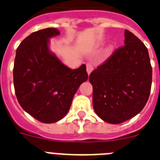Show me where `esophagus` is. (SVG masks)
Masks as SVG:
<instances>
[{"label": "esophagus", "mask_w": 160, "mask_h": 160, "mask_svg": "<svg viewBox=\"0 0 160 160\" xmlns=\"http://www.w3.org/2000/svg\"><path fill=\"white\" fill-rule=\"evenodd\" d=\"M86 67H87V72H88V75H90V73L93 70V68H92V66L90 63H88V64L86 65Z\"/></svg>", "instance_id": "obj_1"}]
</instances>
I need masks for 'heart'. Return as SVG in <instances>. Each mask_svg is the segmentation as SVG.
<instances>
[{
    "label": "heart",
    "instance_id": "b5f03b06",
    "mask_svg": "<svg viewBox=\"0 0 160 160\" xmlns=\"http://www.w3.org/2000/svg\"><path fill=\"white\" fill-rule=\"evenodd\" d=\"M112 48H113V46L112 45L109 46V47H108V49L106 50V52H105V54H106V55H109V54L110 53V51H111V50H112Z\"/></svg>",
    "mask_w": 160,
    "mask_h": 160
}]
</instances>
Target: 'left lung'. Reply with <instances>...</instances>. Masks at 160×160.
Listing matches in <instances>:
<instances>
[{
	"instance_id": "8db88e82",
	"label": "left lung",
	"mask_w": 160,
	"mask_h": 160,
	"mask_svg": "<svg viewBox=\"0 0 160 160\" xmlns=\"http://www.w3.org/2000/svg\"><path fill=\"white\" fill-rule=\"evenodd\" d=\"M124 44L89 76L94 111L110 124L139 113L151 92L152 68L148 50L127 30Z\"/></svg>"
}]
</instances>
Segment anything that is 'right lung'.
<instances>
[{
	"label": "right lung",
	"instance_id": "1",
	"mask_svg": "<svg viewBox=\"0 0 160 160\" xmlns=\"http://www.w3.org/2000/svg\"><path fill=\"white\" fill-rule=\"evenodd\" d=\"M55 28L34 32L18 46L13 66L17 99L26 113L43 123L65 117L75 93L88 80L86 66L72 70L49 48V39L59 35Z\"/></svg>",
	"mask_w": 160,
	"mask_h": 160
}]
</instances>
